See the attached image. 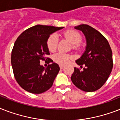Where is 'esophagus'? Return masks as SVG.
<instances>
[{"instance_id":"1","label":"esophagus","mask_w":120,"mask_h":120,"mask_svg":"<svg viewBox=\"0 0 120 120\" xmlns=\"http://www.w3.org/2000/svg\"><path fill=\"white\" fill-rule=\"evenodd\" d=\"M59 67H60V69H62V68L64 67V65H59Z\"/></svg>"}]
</instances>
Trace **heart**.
I'll use <instances>...</instances> for the list:
<instances>
[{
  "label": "heart",
  "instance_id": "b5f03b06",
  "mask_svg": "<svg viewBox=\"0 0 120 120\" xmlns=\"http://www.w3.org/2000/svg\"><path fill=\"white\" fill-rule=\"evenodd\" d=\"M65 38L72 44L73 50L79 51L82 49L80 41L82 37L80 33L74 30H67L63 34ZM58 38L56 34H52L48 37L47 40V47L50 52H53L56 50L58 47ZM73 59V56L71 55L63 52H58L53 56V60L56 63L60 65H65Z\"/></svg>",
  "mask_w": 120,
  "mask_h": 120
}]
</instances>
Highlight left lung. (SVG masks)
Here are the masks:
<instances>
[{
  "mask_svg": "<svg viewBox=\"0 0 120 120\" xmlns=\"http://www.w3.org/2000/svg\"><path fill=\"white\" fill-rule=\"evenodd\" d=\"M83 33L86 40V50L76 60L81 71L74 68L71 77L73 83L79 89L92 92L100 89L108 80L113 68L112 51L106 38L100 32L86 24L75 27Z\"/></svg>",
  "mask_w": 120,
  "mask_h": 120,
  "instance_id": "1",
  "label": "left lung"
}]
</instances>
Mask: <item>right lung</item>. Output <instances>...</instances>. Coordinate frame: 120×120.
I'll list each match as a JSON object with an SVG mask.
<instances>
[{
  "label": "right lung",
  "mask_w": 120,
  "mask_h": 120,
  "mask_svg": "<svg viewBox=\"0 0 120 120\" xmlns=\"http://www.w3.org/2000/svg\"><path fill=\"white\" fill-rule=\"evenodd\" d=\"M64 27L37 25L25 30L15 41L11 55L14 77L19 85L30 93L40 94L50 89L60 70L58 64L46 57L50 55L47 40ZM48 63L47 68L40 64Z\"/></svg>",
  "instance_id": "1"
}]
</instances>
